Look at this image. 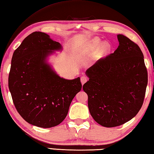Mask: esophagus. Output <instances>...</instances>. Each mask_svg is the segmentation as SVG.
<instances>
[{
	"mask_svg": "<svg viewBox=\"0 0 154 154\" xmlns=\"http://www.w3.org/2000/svg\"><path fill=\"white\" fill-rule=\"evenodd\" d=\"M87 80H88V79H87V77H84V76L82 77H81V82H82V85H83L84 84L86 83V82H87Z\"/></svg>",
	"mask_w": 154,
	"mask_h": 154,
	"instance_id": "1",
	"label": "esophagus"
}]
</instances>
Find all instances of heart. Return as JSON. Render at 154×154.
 Returning a JSON list of instances; mask_svg holds the SVG:
<instances>
[{
	"label": "heart",
	"mask_w": 154,
	"mask_h": 154,
	"mask_svg": "<svg viewBox=\"0 0 154 154\" xmlns=\"http://www.w3.org/2000/svg\"><path fill=\"white\" fill-rule=\"evenodd\" d=\"M100 45V41L98 38H94L90 42L87 43L84 45V51L87 53H91L97 50L98 47ZM111 45L109 42H104L100 45L99 48L97 50V54L101 57H104L109 52L111 51Z\"/></svg>",
	"instance_id": "heart-1"
}]
</instances>
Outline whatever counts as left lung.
<instances>
[{
    "label": "left lung",
    "instance_id": "8db88e82",
    "mask_svg": "<svg viewBox=\"0 0 154 154\" xmlns=\"http://www.w3.org/2000/svg\"><path fill=\"white\" fill-rule=\"evenodd\" d=\"M119 46L86 71L83 86L91 116L99 125L115 127L136 116L148 82L144 56L136 43L118 34Z\"/></svg>",
    "mask_w": 154,
    "mask_h": 154
}]
</instances>
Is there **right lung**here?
<instances>
[{"label": "right lung", "mask_w": 154, "mask_h": 154, "mask_svg": "<svg viewBox=\"0 0 154 154\" xmlns=\"http://www.w3.org/2000/svg\"><path fill=\"white\" fill-rule=\"evenodd\" d=\"M61 49L48 34L34 32L14 52L9 89L18 113L36 127L50 128L62 122L82 89L79 77L63 79L46 62L49 55Z\"/></svg>", "instance_id": "add662e5"}]
</instances>
